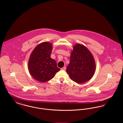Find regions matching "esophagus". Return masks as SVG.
I'll return each mask as SVG.
<instances>
[{"mask_svg": "<svg viewBox=\"0 0 123 123\" xmlns=\"http://www.w3.org/2000/svg\"><path fill=\"white\" fill-rule=\"evenodd\" d=\"M61 70H66V67H64L61 68Z\"/></svg>", "mask_w": 123, "mask_h": 123, "instance_id": "esophagus-1", "label": "esophagus"}]
</instances>
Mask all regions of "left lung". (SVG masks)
Returning <instances> with one entry per match:
<instances>
[{"label": "left lung", "mask_w": 123, "mask_h": 123, "mask_svg": "<svg viewBox=\"0 0 123 123\" xmlns=\"http://www.w3.org/2000/svg\"><path fill=\"white\" fill-rule=\"evenodd\" d=\"M95 70V63L91 53L84 46L76 44L66 69L70 79L78 83L85 82L92 78Z\"/></svg>", "instance_id": "left-lung-1"}]
</instances>
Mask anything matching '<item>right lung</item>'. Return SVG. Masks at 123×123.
<instances>
[{
	"instance_id": "add662e5",
	"label": "right lung",
	"mask_w": 123,
	"mask_h": 123,
	"mask_svg": "<svg viewBox=\"0 0 123 123\" xmlns=\"http://www.w3.org/2000/svg\"><path fill=\"white\" fill-rule=\"evenodd\" d=\"M52 45L42 42L35 47L30 55L28 67L31 75L40 82H47L52 79L60 70L55 60L51 58Z\"/></svg>"
}]
</instances>
